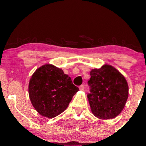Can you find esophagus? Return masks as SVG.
Returning <instances> with one entry per match:
<instances>
[{
  "mask_svg": "<svg viewBox=\"0 0 146 146\" xmlns=\"http://www.w3.org/2000/svg\"><path fill=\"white\" fill-rule=\"evenodd\" d=\"M79 88H80V90H84V86L83 84L80 85V86H79Z\"/></svg>",
  "mask_w": 146,
  "mask_h": 146,
  "instance_id": "1",
  "label": "esophagus"
}]
</instances>
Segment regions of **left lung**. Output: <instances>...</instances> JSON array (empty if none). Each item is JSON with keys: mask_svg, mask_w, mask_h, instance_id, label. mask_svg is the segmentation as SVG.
I'll list each match as a JSON object with an SVG mask.
<instances>
[{"mask_svg": "<svg viewBox=\"0 0 146 146\" xmlns=\"http://www.w3.org/2000/svg\"><path fill=\"white\" fill-rule=\"evenodd\" d=\"M87 95L92 113L102 119L115 118L124 108L128 97V85L123 75L106 64L90 72Z\"/></svg>", "mask_w": 146, "mask_h": 146, "instance_id": "obj_1", "label": "left lung"}]
</instances>
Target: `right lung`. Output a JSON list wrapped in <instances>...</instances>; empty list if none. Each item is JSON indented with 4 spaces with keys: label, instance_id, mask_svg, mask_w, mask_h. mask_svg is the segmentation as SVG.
Listing matches in <instances>:
<instances>
[{
    "label": "right lung",
    "instance_id": "obj_1",
    "mask_svg": "<svg viewBox=\"0 0 146 146\" xmlns=\"http://www.w3.org/2000/svg\"><path fill=\"white\" fill-rule=\"evenodd\" d=\"M79 90L61 68L43 65L34 72L29 84V95L38 113L53 118L64 111Z\"/></svg>",
    "mask_w": 146,
    "mask_h": 146
}]
</instances>
